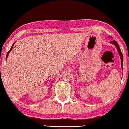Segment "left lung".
<instances>
[{
	"instance_id": "8db88e82",
	"label": "left lung",
	"mask_w": 129,
	"mask_h": 129,
	"mask_svg": "<svg viewBox=\"0 0 129 129\" xmlns=\"http://www.w3.org/2000/svg\"><path fill=\"white\" fill-rule=\"evenodd\" d=\"M110 43L113 44H114L115 47H116V48L118 51V53L120 56V57H121V68L122 69H123V67H122V63H123V54H122V52L121 49H120V48L119 47L118 44V43H117L116 41L115 40H112V41H110Z\"/></svg>"
}]
</instances>
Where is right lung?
<instances>
[{"instance_id": "obj_1", "label": "right lung", "mask_w": 129, "mask_h": 129, "mask_svg": "<svg viewBox=\"0 0 129 129\" xmlns=\"http://www.w3.org/2000/svg\"><path fill=\"white\" fill-rule=\"evenodd\" d=\"M15 44V43H14V44H12V47H11V49H10V51H8V52H7V55H6V59H7V57H8V54H9V53H10V52H11V50H12V48H13V46H14V45Z\"/></svg>"}]
</instances>
